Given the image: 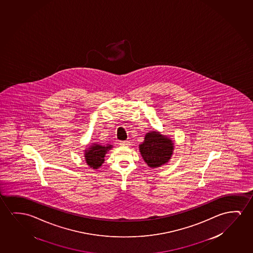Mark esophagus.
<instances>
[{
    "label": "esophagus",
    "instance_id": "esophagus-1",
    "mask_svg": "<svg viewBox=\"0 0 253 253\" xmlns=\"http://www.w3.org/2000/svg\"><path fill=\"white\" fill-rule=\"evenodd\" d=\"M128 143H129L128 141H123L120 144H121L122 146H128Z\"/></svg>",
    "mask_w": 253,
    "mask_h": 253
}]
</instances>
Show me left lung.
I'll use <instances>...</instances> for the list:
<instances>
[{"instance_id":"left-lung-1","label":"left lung","mask_w":253,"mask_h":253,"mask_svg":"<svg viewBox=\"0 0 253 253\" xmlns=\"http://www.w3.org/2000/svg\"><path fill=\"white\" fill-rule=\"evenodd\" d=\"M171 138L158 130L148 132L144 141L139 144L140 154L150 168L166 165L171 158L174 145Z\"/></svg>"}]
</instances>
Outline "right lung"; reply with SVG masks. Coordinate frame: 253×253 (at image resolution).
<instances>
[{
  "label": "right lung",
  "instance_id": "1",
  "mask_svg": "<svg viewBox=\"0 0 253 253\" xmlns=\"http://www.w3.org/2000/svg\"><path fill=\"white\" fill-rule=\"evenodd\" d=\"M113 145L107 144L103 145L101 143H92L91 145L84 150V158L86 164L93 169H96L101 167L104 163V158L107 152L112 149Z\"/></svg>",
  "mask_w": 253,
  "mask_h": 253
}]
</instances>
